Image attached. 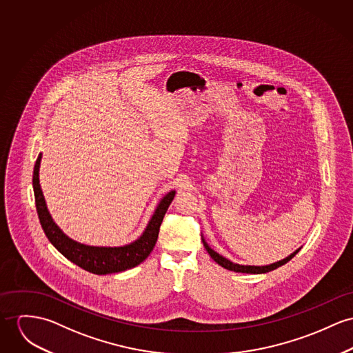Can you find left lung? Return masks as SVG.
Listing matches in <instances>:
<instances>
[{
  "instance_id": "obj_1",
  "label": "left lung",
  "mask_w": 353,
  "mask_h": 353,
  "mask_svg": "<svg viewBox=\"0 0 353 353\" xmlns=\"http://www.w3.org/2000/svg\"><path fill=\"white\" fill-rule=\"evenodd\" d=\"M201 241H203V244H204V247H205L207 252L211 255V258L216 262L217 265H220L221 268H224V269H227V270H230V272H245V274H263V272H272V270L278 269L279 266H282V265L288 263V262H289V261H290V259H292V258L299 252V250H301V248L296 250L293 254H290V255H289V256H286L285 259L278 261V262L272 263V265H266V266H244V265L234 263V262L228 261L227 258L221 256L220 254H217L216 251H214V250L207 244V242L204 241V238H201Z\"/></svg>"
}]
</instances>
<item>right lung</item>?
Segmentation results:
<instances>
[{
    "label": "right lung",
    "instance_id": "1",
    "mask_svg": "<svg viewBox=\"0 0 353 353\" xmlns=\"http://www.w3.org/2000/svg\"><path fill=\"white\" fill-rule=\"evenodd\" d=\"M41 153L39 154L34 169H33V192L36 201V211L39 215L40 224L48 238V241L54 244V248L63 254L68 261L75 263L85 272L105 275L112 272H125L138 266L143 262L153 247L156 245L160 225L163 223V216L176 194V190H170L161 199L157 205L152 219L149 220L143 234L130 244H125L121 247H97V245H85L68 238L54 221L50 215L43 190L40 188L39 170H40Z\"/></svg>",
    "mask_w": 353,
    "mask_h": 353
}]
</instances>
